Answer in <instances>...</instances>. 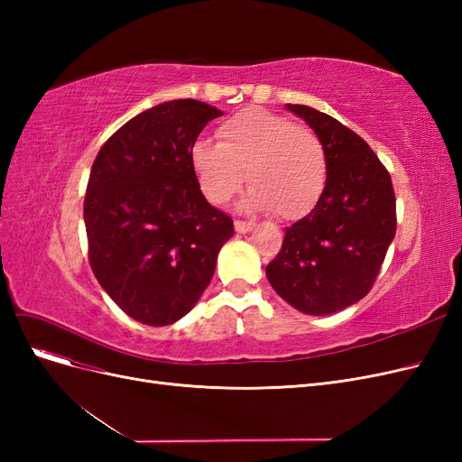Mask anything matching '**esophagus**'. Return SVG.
<instances>
[{"mask_svg":"<svg viewBox=\"0 0 462 462\" xmlns=\"http://www.w3.org/2000/svg\"><path fill=\"white\" fill-rule=\"evenodd\" d=\"M254 227H256L254 221H243V219L235 221V231L236 233H248V231H253Z\"/></svg>","mask_w":462,"mask_h":462,"instance_id":"esophagus-1","label":"esophagus"}]
</instances>
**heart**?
<instances>
[{"label":"heart","mask_w":462,"mask_h":462,"mask_svg":"<svg viewBox=\"0 0 462 462\" xmlns=\"http://www.w3.org/2000/svg\"><path fill=\"white\" fill-rule=\"evenodd\" d=\"M216 136L217 144L199 141L190 150L192 171L208 202H229L246 179L253 189L250 204L272 208L277 217L299 219L324 194L329 175L326 146L306 125L246 107L223 121Z\"/></svg>","instance_id":"1"}]
</instances>
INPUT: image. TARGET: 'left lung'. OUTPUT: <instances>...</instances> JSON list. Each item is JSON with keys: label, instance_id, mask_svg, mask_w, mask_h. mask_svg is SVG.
Wrapping results in <instances>:
<instances>
[{"label": "left lung", "instance_id": "obj_1", "mask_svg": "<svg viewBox=\"0 0 462 462\" xmlns=\"http://www.w3.org/2000/svg\"><path fill=\"white\" fill-rule=\"evenodd\" d=\"M287 107L321 138L329 175L312 212L287 227L265 275L297 310L326 316L365 299L374 287L397 231L395 190L365 138L314 107Z\"/></svg>", "mask_w": 462, "mask_h": 462}]
</instances>
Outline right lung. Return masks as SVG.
Listing matches in <instances>:
<instances>
[{
  "instance_id": "obj_1",
  "label": "right lung",
  "mask_w": 462,
  "mask_h": 462,
  "mask_svg": "<svg viewBox=\"0 0 462 462\" xmlns=\"http://www.w3.org/2000/svg\"><path fill=\"white\" fill-rule=\"evenodd\" d=\"M221 111L173 100L143 111L97 152L85 197L88 262L119 309L170 326L202 297L233 219L209 206L190 165Z\"/></svg>"
}]
</instances>
